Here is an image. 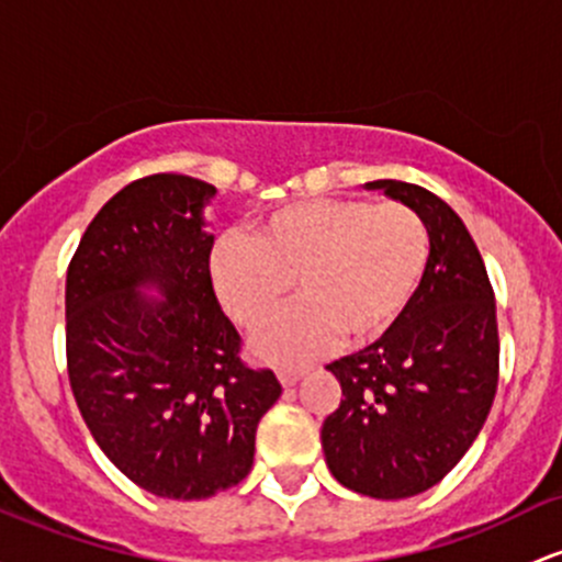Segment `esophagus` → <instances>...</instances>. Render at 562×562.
Instances as JSON below:
<instances>
[{
    "instance_id": "1",
    "label": "esophagus",
    "mask_w": 562,
    "mask_h": 562,
    "mask_svg": "<svg viewBox=\"0 0 562 562\" xmlns=\"http://www.w3.org/2000/svg\"><path fill=\"white\" fill-rule=\"evenodd\" d=\"M304 368H280V371H277V379H280L282 386H293L304 379Z\"/></svg>"
}]
</instances>
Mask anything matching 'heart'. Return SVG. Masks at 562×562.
<instances>
[{
    "label": "heart",
    "mask_w": 562,
    "mask_h": 562,
    "mask_svg": "<svg viewBox=\"0 0 562 562\" xmlns=\"http://www.w3.org/2000/svg\"><path fill=\"white\" fill-rule=\"evenodd\" d=\"M429 261V234L397 202L304 200L263 215L248 234H224L211 280L224 310L256 328L291 293L301 301L258 330L267 360L299 362L338 336L368 344L403 317Z\"/></svg>",
    "instance_id": "heart-1"
}]
</instances>
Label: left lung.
I'll use <instances>...</instances> for the list:
<instances>
[{
  "label": "left lung",
  "mask_w": 562,
  "mask_h": 562,
  "mask_svg": "<svg viewBox=\"0 0 562 562\" xmlns=\"http://www.w3.org/2000/svg\"><path fill=\"white\" fill-rule=\"evenodd\" d=\"M424 221L429 261L416 295L371 347L330 362L341 405L325 418V464L344 488L408 498L470 451L498 381L496 304L477 245L451 205L405 181H371Z\"/></svg>",
  "instance_id": "obj_1"
}]
</instances>
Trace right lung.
Instances as JSON below:
<instances>
[{
	"instance_id": "add662e5",
	"label": "right lung",
	"mask_w": 562,
	"mask_h": 562,
	"mask_svg": "<svg viewBox=\"0 0 562 562\" xmlns=\"http://www.w3.org/2000/svg\"><path fill=\"white\" fill-rule=\"evenodd\" d=\"M215 187L159 172L90 221L66 274V360L79 413L111 464L162 498L248 477L261 416L282 394L239 360L211 280Z\"/></svg>"
}]
</instances>
